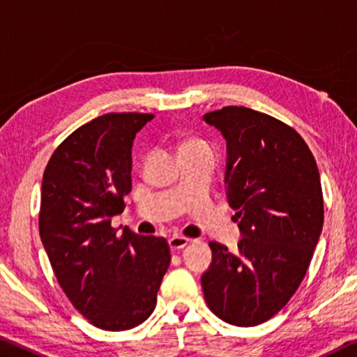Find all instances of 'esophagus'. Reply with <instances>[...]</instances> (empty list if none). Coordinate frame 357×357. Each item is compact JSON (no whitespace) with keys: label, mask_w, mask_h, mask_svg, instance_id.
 Instances as JSON below:
<instances>
[{"label":"esophagus","mask_w":357,"mask_h":357,"mask_svg":"<svg viewBox=\"0 0 357 357\" xmlns=\"http://www.w3.org/2000/svg\"><path fill=\"white\" fill-rule=\"evenodd\" d=\"M190 238H185V236H172L171 239H169V245H171L172 250H180L183 249L185 245L190 244Z\"/></svg>","instance_id":"esophagus-1"}]
</instances>
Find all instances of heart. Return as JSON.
Instances as JSON below:
<instances>
[{"label": "heart", "instance_id": "obj_1", "mask_svg": "<svg viewBox=\"0 0 357 357\" xmlns=\"http://www.w3.org/2000/svg\"><path fill=\"white\" fill-rule=\"evenodd\" d=\"M195 148H207V145L204 144V142H201V140L191 139V140L183 142V144L180 145V151H183V150H195Z\"/></svg>", "mask_w": 357, "mask_h": 357}]
</instances>
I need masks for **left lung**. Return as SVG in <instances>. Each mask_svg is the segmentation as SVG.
Listing matches in <instances>:
<instances>
[{"instance_id":"left-lung-1","label":"left lung","mask_w":357,"mask_h":357,"mask_svg":"<svg viewBox=\"0 0 357 357\" xmlns=\"http://www.w3.org/2000/svg\"><path fill=\"white\" fill-rule=\"evenodd\" d=\"M228 146V199L243 239L238 250L211 241L201 284L209 310L231 326L271 319L297 292L324 223L317 164L289 124L245 107L204 114Z\"/></svg>"}]
</instances>
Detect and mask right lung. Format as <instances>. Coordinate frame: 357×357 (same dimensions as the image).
<instances>
[{
	"label": "right lung",
	"instance_id": "1",
	"mask_svg": "<svg viewBox=\"0 0 357 357\" xmlns=\"http://www.w3.org/2000/svg\"><path fill=\"white\" fill-rule=\"evenodd\" d=\"M151 113H107L60 144L43 174L40 236L59 286L102 331L146 321L171 263L167 241L112 227L132 190V142Z\"/></svg>",
	"mask_w": 357,
	"mask_h": 357
}]
</instances>
